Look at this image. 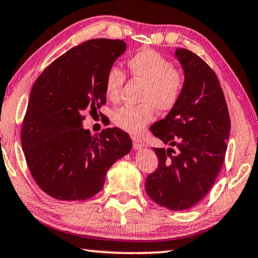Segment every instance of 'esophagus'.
I'll list each match as a JSON object with an SVG mask.
<instances>
[{"instance_id": "1", "label": "esophagus", "mask_w": 258, "mask_h": 258, "mask_svg": "<svg viewBox=\"0 0 258 258\" xmlns=\"http://www.w3.org/2000/svg\"><path fill=\"white\" fill-rule=\"evenodd\" d=\"M145 146V142L140 138H133V147L136 149H140Z\"/></svg>"}]
</instances>
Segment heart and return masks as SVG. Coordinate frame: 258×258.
Here are the masks:
<instances>
[{
    "instance_id": "heart-1",
    "label": "heart",
    "mask_w": 258,
    "mask_h": 258,
    "mask_svg": "<svg viewBox=\"0 0 258 258\" xmlns=\"http://www.w3.org/2000/svg\"><path fill=\"white\" fill-rule=\"evenodd\" d=\"M131 78L144 83L139 105H125L114 111L113 124L130 134L144 132L155 118V109L167 112L174 109L182 97L185 76L175 68L170 60L152 48H144L126 60ZM126 81L125 73L118 67L107 69L104 89L107 99L117 102L120 98Z\"/></svg>"
}]
</instances>
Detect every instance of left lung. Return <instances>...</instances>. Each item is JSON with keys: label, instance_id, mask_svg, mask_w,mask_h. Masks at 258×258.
<instances>
[{"label": "left lung", "instance_id": "obj_1", "mask_svg": "<svg viewBox=\"0 0 258 258\" xmlns=\"http://www.w3.org/2000/svg\"><path fill=\"white\" fill-rule=\"evenodd\" d=\"M185 86L174 109L152 125L168 148H154L159 166L146 178V192L157 205L184 211L205 197L225 161L230 119L213 69L189 49L178 48Z\"/></svg>", "mask_w": 258, "mask_h": 258}]
</instances>
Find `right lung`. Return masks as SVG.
Segmentation results:
<instances>
[{
	"label": "right lung",
	"instance_id": "add662e5",
	"mask_svg": "<svg viewBox=\"0 0 258 258\" xmlns=\"http://www.w3.org/2000/svg\"><path fill=\"white\" fill-rule=\"evenodd\" d=\"M125 49L120 39L87 40L53 61L33 84L22 147L33 179L53 198H91L103 189L110 167L132 148L120 128L96 137L82 127L84 112L106 103L105 74Z\"/></svg>",
	"mask_w": 258,
	"mask_h": 258
}]
</instances>
